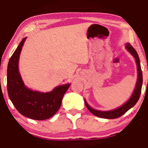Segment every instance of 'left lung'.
I'll return each mask as SVG.
<instances>
[{
  "label": "left lung",
  "instance_id": "left-lung-1",
  "mask_svg": "<svg viewBox=\"0 0 148 148\" xmlns=\"http://www.w3.org/2000/svg\"><path fill=\"white\" fill-rule=\"evenodd\" d=\"M126 48L128 51L132 54V56L135 58L136 62L137 64V68H138V79H137V83L136 85V88L134 89V91L132 94V97L128 101H127L125 104H123V106L119 107V108H116L115 110H112V111H97V110L93 109L88 104L86 101L85 100V104H86V107L92 113L93 115H96V116L99 117V118H107V119H114V118H118L119 117L122 116V115L125 114L127 111L130 109L131 108H132L136 103H137V101H138L139 97L140 96V93H141V88H142V84H143V74H142V70L141 67H140V60H139V57L138 53H137L136 51L134 49V48L130 45V43H127L126 45Z\"/></svg>",
  "mask_w": 148,
  "mask_h": 148
}]
</instances>
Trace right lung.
<instances>
[{"mask_svg": "<svg viewBox=\"0 0 148 148\" xmlns=\"http://www.w3.org/2000/svg\"><path fill=\"white\" fill-rule=\"evenodd\" d=\"M26 37L20 42L10 58L8 65L7 88L8 95L16 109L21 115L36 120L48 119L58 111L69 84L58 86L49 92L33 91L23 84L18 72L19 55Z\"/></svg>", "mask_w": 148, "mask_h": 148, "instance_id": "obj_1", "label": "right lung"}]
</instances>
